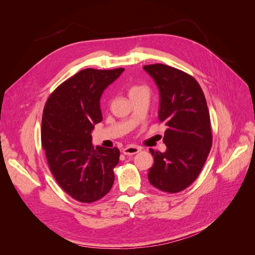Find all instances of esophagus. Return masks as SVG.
Instances as JSON below:
<instances>
[{"mask_svg":"<svg viewBox=\"0 0 255 255\" xmlns=\"http://www.w3.org/2000/svg\"><path fill=\"white\" fill-rule=\"evenodd\" d=\"M140 151L139 146H136V145H128L127 148L123 149V154H126V155H134V154L138 153Z\"/></svg>","mask_w":255,"mask_h":255,"instance_id":"34e87169","label":"esophagus"}]
</instances>
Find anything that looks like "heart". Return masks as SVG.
<instances>
[{
  "instance_id": "1",
  "label": "heart",
  "mask_w": 255,
  "mask_h": 255,
  "mask_svg": "<svg viewBox=\"0 0 255 255\" xmlns=\"http://www.w3.org/2000/svg\"><path fill=\"white\" fill-rule=\"evenodd\" d=\"M140 89H144V88H143V87H140V86H134L133 88H130V90H129V94H132V92L137 91V90H140Z\"/></svg>"
}]
</instances>
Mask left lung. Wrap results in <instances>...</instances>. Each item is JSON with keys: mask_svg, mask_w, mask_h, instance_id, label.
Returning a JSON list of instances; mask_svg holds the SVG:
<instances>
[{"mask_svg": "<svg viewBox=\"0 0 255 255\" xmlns=\"http://www.w3.org/2000/svg\"><path fill=\"white\" fill-rule=\"evenodd\" d=\"M143 69L158 88V119L167 126L166 151L150 149L154 164L148 179L157 189L174 194L197 179L211 151L210 113L201 87L189 74L161 64Z\"/></svg>", "mask_w": 255, "mask_h": 255, "instance_id": "8db88e82", "label": "left lung"}]
</instances>
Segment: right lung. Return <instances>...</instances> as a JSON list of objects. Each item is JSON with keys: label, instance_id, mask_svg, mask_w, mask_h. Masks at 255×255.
<instances>
[{"label": "right lung", "instance_id": "obj_1", "mask_svg": "<svg viewBox=\"0 0 255 255\" xmlns=\"http://www.w3.org/2000/svg\"><path fill=\"white\" fill-rule=\"evenodd\" d=\"M125 71L84 69L53 91L45 103L41 143L52 174L69 196L80 202L98 201L115 181L117 148L92 145L91 132L102 121L100 99Z\"/></svg>", "mask_w": 255, "mask_h": 255}]
</instances>
